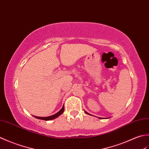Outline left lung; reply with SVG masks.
I'll list each match as a JSON object with an SVG mask.
<instances>
[{"label": "left lung", "instance_id": "8db88e82", "mask_svg": "<svg viewBox=\"0 0 149 149\" xmlns=\"http://www.w3.org/2000/svg\"><path fill=\"white\" fill-rule=\"evenodd\" d=\"M85 113H87V114H88V115H90V114H89L88 113H87V111H85Z\"/></svg>", "mask_w": 149, "mask_h": 149}]
</instances>
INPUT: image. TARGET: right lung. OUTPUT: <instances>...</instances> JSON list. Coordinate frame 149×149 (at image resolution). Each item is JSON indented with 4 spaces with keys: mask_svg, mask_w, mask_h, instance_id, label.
<instances>
[{
    "mask_svg": "<svg viewBox=\"0 0 149 149\" xmlns=\"http://www.w3.org/2000/svg\"><path fill=\"white\" fill-rule=\"evenodd\" d=\"M64 111V106L62 107V108H61V110L59 111L58 112H57V113H55L54 115H52V116H49V117H36V116H34V117L38 118V119H41V120H53L54 118L58 117V116H60L61 114L63 113V112Z\"/></svg>",
    "mask_w": 149,
    "mask_h": 149,
    "instance_id": "obj_1",
    "label": "right lung"
}]
</instances>
